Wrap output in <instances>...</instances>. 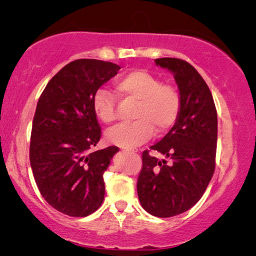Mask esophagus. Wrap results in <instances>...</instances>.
I'll list each match as a JSON object with an SVG mask.
<instances>
[{
    "label": "esophagus",
    "mask_w": 256,
    "mask_h": 256,
    "mask_svg": "<svg viewBox=\"0 0 256 256\" xmlns=\"http://www.w3.org/2000/svg\"><path fill=\"white\" fill-rule=\"evenodd\" d=\"M124 150H127V152H138V150H136V149H129V148H126Z\"/></svg>",
    "instance_id": "1"
}]
</instances>
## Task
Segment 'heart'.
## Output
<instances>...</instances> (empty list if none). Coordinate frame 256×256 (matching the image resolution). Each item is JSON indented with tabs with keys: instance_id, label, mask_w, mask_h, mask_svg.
Returning <instances> with one entry per match:
<instances>
[{
	"instance_id": "heart-1",
	"label": "heart",
	"mask_w": 256,
	"mask_h": 256,
	"mask_svg": "<svg viewBox=\"0 0 256 256\" xmlns=\"http://www.w3.org/2000/svg\"><path fill=\"white\" fill-rule=\"evenodd\" d=\"M115 90L122 99L136 101L134 118L128 124L118 126L108 132L107 140L115 146L134 148L152 138L155 129L164 132L176 124L180 113L182 98L176 87L162 84L160 78L144 70L126 73L115 82ZM93 110L104 124L116 118L113 94L106 88L96 90Z\"/></svg>"
}]
</instances>
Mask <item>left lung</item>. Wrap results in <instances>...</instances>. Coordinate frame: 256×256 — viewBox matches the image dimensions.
Returning <instances> with one entry per match:
<instances>
[{
  "instance_id": "left-lung-1",
  "label": "left lung",
  "mask_w": 256,
  "mask_h": 256,
  "mask_svg": "<svg viewBox=\"0 0 256 256\" xmlns=\"http://www.w3.org/2000/svg\"><path fill=\"white\" fill-rule=\"evenodd\" d=\"M174 74L182 98L170 132L150 146L166 156L142 152L138 194L142 208L160 218L178 216L196 205L216 169L218 118L211 90L194 66L178 58L155 59Z\"/></svg>"
}]
</instances>
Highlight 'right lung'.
<instances>
[{"label":"right lung","instance_id":"add662e5","mask_svg":"<svg viewBox=\"0 0 256 256\" xmlns=\"http://www.w3.org/2000/svg\"><path fill=\"white\" fill-rule=\"evenodd\" d=\"M120 68L110 62L76 59L48 82L38 100L31 169L43 198L64 214L87 216L104 202V172L118 148L90 152L101 138L93 98Z\"/></svg>","mask_w":256,"mask_h":256}]
</instances>
